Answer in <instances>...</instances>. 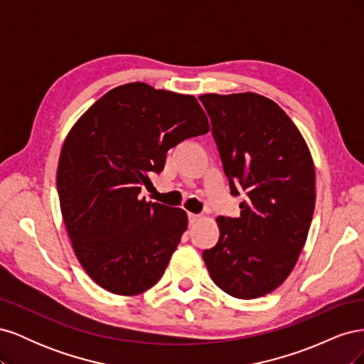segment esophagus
<instances>
[{
  "label": "esophagus",
  "mask_w": 364,
  "mask_h": 364,
  "mask_svg": "<svg viewBox=\"0 0 364 364\" xmlns=\"http://www.w3.org/2000/svg\"><path fill=\"white\" fill-rule=\"evenodd\" d=\"M197 220H199V215L193 214V213H188V222H190V225H194Z\"/></svg>",
  "instance_id": "1"
}]
</instances>
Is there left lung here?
<instances>
[{
    "instance_id": "obj_1",
    "label": "left lung",
    "mask_w": 364,
    "mask_h": 364,
    "mask_svg": "<svg viewBox=\"0 0 364 364\" xmlns=\"http://www.w3.org/2000/svg\"><path fill=\"white\" fill-rule=\"evenodd\" d=\"M230 194L246 193L240 217H218L220 237L203 261L217 287L238 299L278 289L299 258L311 225L316 173L290 117L253 92L205 94Z\"/></svg>"
}]
</instances>
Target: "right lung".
I'll return each mask as SVG.
<instances>
[{
	"label": "right lung",
	"instance_id": "add662e5",
	"mask_svg": "<svg viewBox=\"0 0 364 364\" xmlns=\"http://www.w3.org/2000/svg\"><path fill=\"white\" fill-rule=\"evenodd\" d=\"M208 132L196 97L141 82L114 87L77 119L60 151L58 193L75 257L100 287L135 296L161 279L188 217L139 193L171 147Z\"/></svg>",
	"mask_w": 364,
	"mask_h": 364
}]
</instances>
